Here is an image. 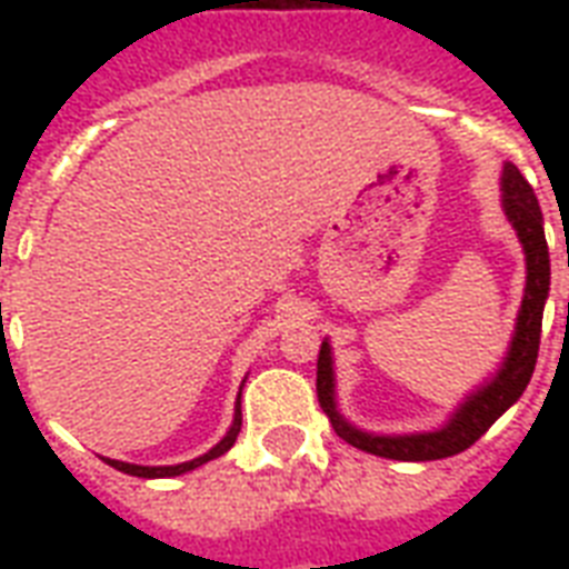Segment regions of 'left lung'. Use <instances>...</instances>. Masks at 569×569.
I'll return each instance as SVG.
<instances>
[{
    "instance_id": "left-lung-1",
    "label": "left lung",
    "mask_w": 569,
    "mask_h": 569,
    "mask_svg": "<svg viewBox=\"0 0 569 569\" xmlns=\"http://www.w3.org/2000/svg\"><path fill=\"white\" fill-rule=\"evenodd\" d=\"M502 203L505 212L511 218L513 230L520 236L526 248V298H522L520 319H517V333H513L511 351L505 360L502 372L496 375L485 389H478L476 396L460 407L442 431L433 433H413V437H375V433L355 431L351 425L342 422V416L333 407V369H330V348L321 342L319 351V372H316V392H319L321 410L328 413L333 431L355 449H363L369 455L389 460H440L467 451L517 398L529 387L535 363H538L540 348V325H543V303L549 295V248L543 236V214H540L538 197L531 191L513 164H505L502 177Z\"/></svg>"
}]
</instances>
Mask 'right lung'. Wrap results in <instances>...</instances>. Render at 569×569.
Wrapping results in <instances>:
<instances>
[{
  "mask_svg": "<svg viewBox=\"0 0 569 569\" xmlns=\"http://www.w3.org/2000/svg\"><path fill=\"white\" fill-rule=\"evenodd\" d=\"M239 428H241V410L236 407V422H232L230 433L223 437L218 446H214L212 451H206L203 458H194L189 460V463H177V467H136V463H123V460H109L111 467L120 469V472H127V476H138V478H173V476H182V472H189V469L194 467H203L206 460L212 458H221L223 451L230 449L232 442H236V437H239Z\"/></svg>",
  "mask_w": 569,
  "mask_h": 569,
  "instance_id": "right-lung-1",
  "label": "right lung"
}]
</instances>
